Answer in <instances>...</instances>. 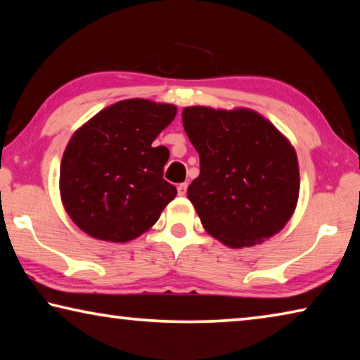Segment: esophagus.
Masks as SVG:
<instances>
[{
  "mask_svg": "<svg viewBox=\"0 0 360 360\" xmlns=\"http://www.w3.org/2000/svg\"><path fill=\"white\" fill-rule=\"evenodd\" d=\"M178 193L181 195V197H184V195L187 193V182H182V184L178 186Z\"/></svg>",
  "mask_w": 360,
  "mask_h": 360,
  "instance_id": "obj_1",
  "label": "esophagus"
}]
</instances>
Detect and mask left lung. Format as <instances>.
Returning a JSON list of instances; mask_svg holds the SVG:
<instances>
[{
    "label": "left lung",
    "mask_w": 360,
    "mask_h": 360,
    "mask_svg": "<svg viewBox=\"0 0 360 360\" xmlns=\"http://www.w3.org/2000/svg\"><path fill=\"white\" fill-rule=\"evenodd\" d=\"M182 125L200 155V174L187 197L206 231L229 248L276 235L294 214L300 191L288 139L245 108H184Z\"/></svg>",
    "instance_id": "1"
}]
</instances>
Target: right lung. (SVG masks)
<instances>
[{
  "label": "right lung",
  "instance_id": "add662e5",
  "mask_svg": "<svg viewBox=\"0 0 360 360\" xmlns=\"http://www.w3.org/2000/svg\"><path fill=\"white\" fill-rule=\"evenodd\" d=\"M174 105L131 98L94 115L71 136L60 165V195L79 229L96 240L127 243L154 225L176 197L163 179L169 152L152 141Z\"/></svg>",
  "mask_w": 360,
  "mask_h": 360
}]
</instances>
